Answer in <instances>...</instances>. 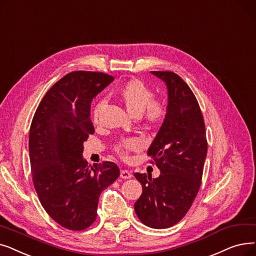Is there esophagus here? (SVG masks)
Here are the masks:
<instances>
[{
	"label": "esophagus",
	"instance_id": "esophagus-1",
	"mask_svg": "<svg viewBox=\"0 0 256 256\" xmlns=\"http://www.w3.org/2000/svg\"><path fill=\"white\" fill-rule=\"evenodd\" d=\"M132 177V174L127 171V170H123V171H120V178L123 179H130Z\"/></svg>",
	"mask_w": 256,
	"mask_h": 256
}]
</instances>
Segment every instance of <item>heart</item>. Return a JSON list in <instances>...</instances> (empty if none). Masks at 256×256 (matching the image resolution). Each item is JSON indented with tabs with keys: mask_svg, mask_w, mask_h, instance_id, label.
Listing matches in <instances>:
<instances>
[{
	"mask_svg": "<svg viewBox=\"0 0 256 256\" xmlns=\"http://www.w3.org/2000/svg\"><path fill=\"white\" fill-rule=\"evenodd\" d=\"M118 94L123 101L127 110L134 116H142V120L152 126L160 124L166 116V107L160 101H154L153 92L140 79H131L122 86ZM102 102H99L94 108V122L98 123ZM140 147V140L136 138H126L116 146V151L125 156L129 151Z\"/></svg>",
	"mask_w": 256,
	"mask_h": 256,
	"instance_id": "1",
	"label": "heart"
}]
</instances>
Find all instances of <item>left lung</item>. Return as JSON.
Segmentation results:
<instances>
[{"mask_svg": "<svg viewBox=\"0 0 256 256\" xmlns=\"http://www.w3.org/2000/svg\"><path fill=\"white\" fill-rule=\"evenodd\" d=\"M151 74L162 80L168 90L166 116L148 149L160 175L134 174L142 186L134 210L142 223L162 229L178 223L196 198L208 140L202 112L188 85L173 72Z\"/></svg>", "mask_w": 256, "mask_h": 256, "instance_id": "8db88e82", "label": "left lung"}]
</instances>
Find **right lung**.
<instances>
[{
    "label": "right lung",
    "instance_id": "obj_1",
    "mask_svg": "<svg viewBox=\"0 0 256 256\" xmlns=\"http://www.w3.org/2000/svg\"><path fill=\"white\" fill-rule=\"evenodd\" d=\"M114 80L104 72H72L48 90L32 120L34 188L48 214L66 229L90 227L102 190L120 176L114 162L90 166L82 155L84 142L94 132L90 103Z\"/></svg>",
    "mask_w": 256,
    "mask_h": 256
}]
</instances>
